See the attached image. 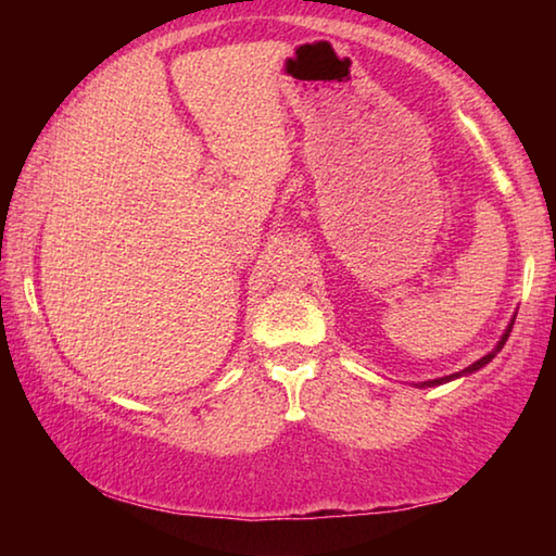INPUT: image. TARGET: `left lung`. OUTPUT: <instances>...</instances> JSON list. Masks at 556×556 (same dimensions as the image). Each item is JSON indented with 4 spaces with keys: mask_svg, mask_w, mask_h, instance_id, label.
<instances>
[{
    "mask_svg": "<svg viewBox=\"0 0 556 556\" xmlns=\"http://www.w3.org/2000/svg\"><path fill=\"white\" fill-rule=\"evenodd\" d=\"M513 324H515V318H513V321H510V326H507V328H505V333H503V338H501V341H497V345L493 348V351H491V353H488V355H483V357H481V361H476L473 365H468V368H466V370H460V372H454V375H446V378H437V380H427V382H419V384H417V388H437V384H444V382H451V380H456V378H460V375H470V372L481 370V368H483V365H488V363H491V361H493V357H495L497 353H501V348L505 345V341H507V336H510V331H513Z\"/></svg>",
    "mask_w": 556,
    "mask_h": 556,
    "instance_id": "1",
    "label": "left lung"
}]
</instances>
